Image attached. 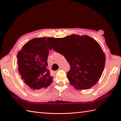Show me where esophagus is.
Here are the masks:
<instances>
[{"mask_svg":"<svg viewBox=\"0 0 121 121\" xmlns=\"http://www.w3.org/2000/svg\"><path fill=\"white\" fill-rule=\"evenodd\" d=\"M61 70V68H59V69H58V70ZM56 72H57V71H56Z\"/></svg>","mask_w":121,"mask_h":121,"instance_id":"obj_1","label":"esophagus"}]
</instances>
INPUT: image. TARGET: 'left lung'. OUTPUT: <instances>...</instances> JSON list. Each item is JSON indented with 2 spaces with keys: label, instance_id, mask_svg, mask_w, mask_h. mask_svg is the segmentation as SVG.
<instances>
[{
  "label": "left lung",
  "instance_id": "left-lung-1",
  "mask_svg": "<svg viewBox=\"0 0 121 121\" xmlns=\"http://www.w3.org/2000/svg\"><path fill=\"white\" fill-rule=\"evenodd\" d=\"M53 49L64 56L71 66L67 78L77 90L91 88L103 72L106 56L101 46L87 35L72 34L63 38L49 37Z\"/></svg>",
  "mask_w": 121,
  "mask_h": 121
}]
</instances>
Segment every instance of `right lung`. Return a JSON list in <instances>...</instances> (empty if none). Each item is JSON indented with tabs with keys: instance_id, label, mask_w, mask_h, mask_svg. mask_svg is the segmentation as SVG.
<instances>
[{
	"instance_id": "add662e5",
	"label": "right lung",
	"mask_w": 121,
	"mask_h": 121,
	"mask_svg": "<svg viewBox=\"0 0 121 121\" xmlns=\"http://www.w3.org/2000/svg\"><path fill=\"white\" fill-rule=\"evenodd\" d=\"M46 38L30 40L17 56L21 79L33 91L46 89L52 82L47 67L49 52L52 48Z\"/></svg>"
}]
</instances>
